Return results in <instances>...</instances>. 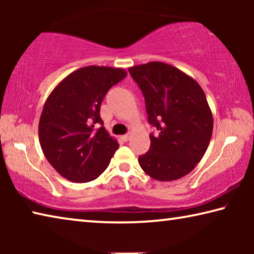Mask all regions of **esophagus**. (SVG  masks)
I'll return each instance as SVG.
<instances>
[{
    "label": "esophagus",
    "instance_id": "34e87169",
    "mask_svg": "<svg viewBox=\"0 0 254 254\" xmlns=\"http://www.w3.org/2000/svg\"><path fill=\"white\" fill-rule=\"evenodd\" d=\"M130 137H131L130 134H126V135H122L121 139H122V141H124V142H127V141L130 140Z\"/></svg>",
    "mask_w": 254,
    "mask_h": 254
}]
</instances>
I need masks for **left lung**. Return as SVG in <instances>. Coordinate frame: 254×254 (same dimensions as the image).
<instances>
[{"instance_id": "8db88e82", "label": "left lung", "mask_w": 254, "mask_h": 254, "mask_svg": "<svg viewBox=\"0 0 254 254\" xmlns=\"http://www.w3.org/2000/svg\"><path fill=\"white\" fill-rule=\"evenodd\" d=\"M145 100L148 121L158 130L150 134L149 151L140 156L145 174L159 182L188 175L207 150L213 114L205 93L192 77L168 64L151 62L128 68Z\"/></svg>"}]
</instances>
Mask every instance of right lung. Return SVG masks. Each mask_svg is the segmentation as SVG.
<instances>
[{
	"label": "right lung",
	"mask_w": 254,
	"mask_h": 254,
	"mask_svg": "<svg viewBox=\"0 0 254 254\" xmlns=\"http://www.w3.org/2000/svg\"><path fill=\"white\" fill-rule=\"evenodd\" d=\"M127 76L122 68L86 66L65 77L49 94L39 120V141L55 170L72 183L96 179L119 148L103 126L100 109L112 86Z\"/></svg>",
	"instance_id": "add662e5"
}]
</instances>
